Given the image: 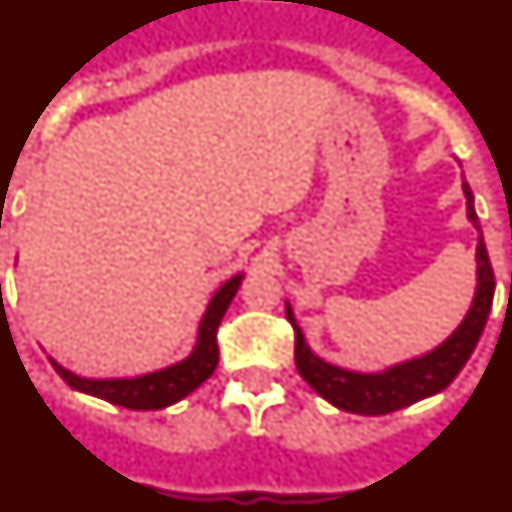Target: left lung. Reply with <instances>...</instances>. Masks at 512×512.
Instances as JSON below:
<instances>
[{
	"mask_svg": "<svg viewBox=\"0 0 512 512\" xmlns=\"http://www.w3.org/2000/svg\"><path fill=\"white\" fill-rule=\"evenodd\" d=\"M463 195H466L468 221L474 223L476 231H482L474 210V195H471L466 182H463ZM492 296H495V273H492V265H489L484 236H479V242H476L474 302L468 307L461 325L437 349L416 356V359H409V362L393 364V367L382 369V372H351V369L336 367V364L320 359L304 341V333L296 325L291 304H286V317H289L296 336V369L309 382V388L341 411H351V414L362 416H380L406 409L411 403L440 393V390H445L455 380V375L461 372L463 364L468 362V356L474 354L479 338H482L489 309H492Z\"/></svg>",
	"mask_w": 512,
	"mask_h": 512,
	"instance_id": "1",
	"label": "left lung"
}]
</instances>
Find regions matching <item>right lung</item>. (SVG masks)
<instances>
[{"label": "right lung", "mask_w": 512, "mask_h": 512, "mask_svg": "<svg viewBox=\"0 0 512 512\" xmlns=\"http://www.w3.org/2000/svg\"><path fill=\"white\" fill-rule=\"evenodd\" d=\"M242 273L223 283L221 289L213 294L208 309H205L200 328H197V343L192 354L182 362L171 364V367L156 369L148 375L137 377H80L70 369H64L62 364H54L67 385L80 393L96 395L101 401H109L114 406H124L132 411H156L166 409L171 403L182 401L184 395H190L192 390L200 388L218 367V325H221L226 309H229L231 299L236 296L239 286H242Z\"/></svg>", "instance_id": "1"}]
</instances>
